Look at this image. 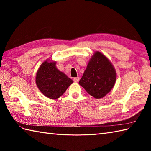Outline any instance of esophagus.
<instances>
[{"instance_id": "esophagus-1", "label": "esophagus", "mask_w": 151, "mask_h": 151, "mask_svg": "<svg viewBox=\"0 0 151 151\" xmlns=\"http://www.w3.org/2000/svg\"><path fill=\"white\" fill-rule=\"evenodd\" d=\"M79 80H80L79 77H76V78H73V81L75 82H76V83H77V82H78Z\"/></svg>"}]
</instances>
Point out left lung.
I'll return each mask as SVG.
<instances>
[{
    "mask_svg": "<svg viewBox=\"0 0 151 151\" xmlns=\"http://www.w3.org/2000/svg\"><path fill=\"white\" fill-rule=\"evenodd\" d=\"M114 67L104 54L97 51L91 58L79 84L95 99L104 97L116 81Z\"/></svg>",
    "mask_w": 151,
    "mask_h": 151,
    "instance_id": "1",
    "label": "left lung"
}]
</instances>
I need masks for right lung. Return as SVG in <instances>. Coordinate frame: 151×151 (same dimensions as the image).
<instances>
[{"label": "right lung", "mask_w": 151, "mask_h": 151, "mask_svg": "<svg viewBox=\"0 0 151 151\" xmlns=\"http://www.w3.org/2000/svg\"><path fill=\"white\" fill-rule=\"evenodd\" d=\"M36 82L38 89L45 96L56 99L64 93L73 81L57 69L56 62L47 60L37 70Z\"/></svg>", "instance_id": "1"}]
</instances>
